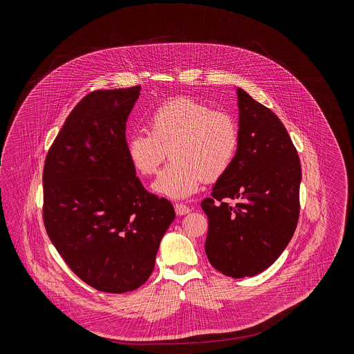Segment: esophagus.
Masks as SVG:
<instances>
[{"mask_svg": "<svg viewBox=\"0 0 354 354\" xmlns=\"http://www.w3.org/2000/svg\"><path fill=\"white\" fill-rule=\"evenodd\" d=\"M174 209H176L177 215H185V214H188L191 211V208L187 204H183V203H176Z\"/></svg>", "mask_w": 354, "mask_h": 354, "instance_id": "1", "label": "esophagus"}]
</instances>
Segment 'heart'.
I'll use <instances>...</instances> for the list:
<instances>
[{
  "mask_svg": "<svg viewBox=\"0 0 354 354\" xmlns=\"http://www.w3.org/2000/svg\"><path fill=\"white\" fill-rule=\"evenodd\" d=\"M149 135L128 138L127 153L143 177L153 176L169 152L171 163L160 171L152 188L173 199L196 194L203 181L221 178L233 165L240 146L236 120L226 111L181 97L153 110Z\"/></svg>",
  "mask_w": 354,
  "mask_h": 354,
  "instance_id": "1",
  "label": "heart"
}]
</instances>
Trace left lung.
<instances>
[{
	"mask_svg": "<svg viewBox=\"0 0 354 354\" xmlns=\"http://www.w3.org/2000/svg\"><path fill=\"white\" fill-rule=\"evenodd\" d=\"M237 98L239 151L202 208L208 218V261L227 277L244 278L268 268L292 240L300 215L301 165L278 115L243 88Z\"/></svg>",
	"mask_w": 354,
	"mask_h": 354,
	"instance_id": "left-lung-1",
	"label": "left lung"
}]
</instances>
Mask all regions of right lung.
Here are the masks:
<instances>
[{
	"instance_id": "add662e5",
	"label": "right lung",
	"mask_w": 354,
	"mask_h": 354,
	"mask_svg": "<svg viewBox=\"0 0 354 354\" xmlns=\"http://www.w3.org/2000/svg\"><path fill=\"white\" fill-rule=\"evenodd\" d=\"M140 86L87 94L66 117L44 167V223L57 252L104 293L140 288L176 212L128 159L125 125Z\"/></svg>"
}]
</instances>
